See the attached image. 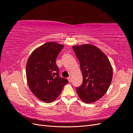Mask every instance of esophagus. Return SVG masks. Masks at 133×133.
Segmentation results:
<instances>
[{
	"label": "esophagus",
	"mask_w": 133,
	"mask_h": 133,
	"mask_svg": "<svg viewBox=\"0 0 133 133\" xmlns=\"http://www.w3.org/2000/svg\"><path fill=\"white\" fill-rule=\"evenodd\" d=\"M68 80H69V83H71V81H72V79H71V77H68Z\"/></svg>",
	"instance_id": "esophagus-1"
}]
</instances>
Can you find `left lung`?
Segmentation results:
<instances>
[{
    "label": "left lung",
    "instance_id": "8db88e82",
    "mask_svg": "<svg viewBox=\"0 0 133 133\" xmlns=\"http://www.w3.org/2000/svg\"><path fill=\"white\" fill-rule=\"evenodd\" d=\"M78 59L83 81L76 88L82 101L92 103L106 93L112 80V69L109 60L103 52L91 44L73 46Z\"/></svg>",
    "mask_w": 133,
    "mask_h": 133
}]
</instances>
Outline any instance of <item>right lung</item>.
Returning <instances> with one entry per match:
<instances>
[{
    "instance_id": "add662e5",
    "label": "right lung",
    "mask_w": 133,
    "mask_h": 133,
    "mask_svg": "<svg viewBox=\"0 0 133 133\" xmlns=\"http://www.w3.org/2000/svg\"><path fill=\"white\" fill-rule=\"evenodd\" d=\"M63 48L62 44L46 43L34 50L27 61L28 86L36 97L44 102L54 101L69 82L60 77L59 68L56 64V59Z\"/></svg>"
}]
</instances>
